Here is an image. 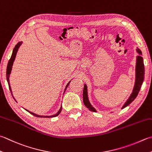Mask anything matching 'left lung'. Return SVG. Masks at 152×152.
<instances>
[{
    "instance_id": "1",
    "label": "left lung",
    "mask_w": 152,
    "mask_h": 152,
    "mask_svg": "<svg viewBox=\"0 0 152 152\" xmlns=\"http://www.w3.org/2000/svg\"><path fill=\"white\" fill-rule=\"evenodd\" d=\"M139 55L136 56V75H135V83L134 86L132 94H130L129 99L126 100V102L124 103L123 106L122 107V109L126 107V106L130 105L134 100L136 99V97H137L138 94L140 90L141 86L142 83L144 82V61L143 58L142 56V51L140 49L137 48L136 49ZM83 101H84V103L86 105V107L90 111L97 112L93 106L91 105L90 101L88 99V87L86 84H84V90H83Z\"/></svg>"
}]
</instances>
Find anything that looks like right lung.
<instances>
[{
  "label": "right lung",
  "instance_id": "obj_1",
  "mask_svg": "<svg viewBox=\"0 0 152 152\" xmlns=\"http://www.w3.org/2000/svg\"><path fill=\"white\" fill-rule=\"evenodd\" d=\"M22 41H20V42H18V43L16 45V46H15V47H14V49H13L12 54L10 59V60H9V61H8V65H7V82H8V84L9 89H10V91L11 94H12V97H13V98H14L15 101H16V99H15V98L14 97L13 95H12V89H11L10 85V81H9V77H10V74L11 71H12V65H13V63H14V60H15V58H16V53H17V52H18V50L19 47H20V45H22ZM70 81H71V80H70ZM70 81L69 82H68V84H67V85L66 86V88H65V89H64V93L65 92V91H66V88H67V87L68 86V85H69ZM26 111H28V112H29V113H31V115H34L35 117H41V118H42V117H43V118H50V117H56V116H58L59 114L61 113V111H62V105L61 106L60 109L58 110V111L57 113H56V114L53 115H50V116L39 115L35 114V113H32V112H31V111H29L28 110H27V109H26Z\"/></svg>",
  "mask_w": 152,
  "mask_h": 152
}]
</instances>
